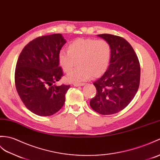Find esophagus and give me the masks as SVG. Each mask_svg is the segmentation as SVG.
<instances>
[{
    "mask_svg": "<svg viewBox=\"0 0 160 160\" xmlns=\"http://www.w3.org/2000/svg\"><path fill=\"white\" fill-rule=\"evenodd\" d=\"M84 85H85V84L84 83H74L73 84L74 87H82Z\"/></svg>",
    "mask_w": 160,
    "mask_h": 160,
    "instance_id": "1",
    "label": "esophagus"
}]
</instances>
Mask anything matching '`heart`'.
I'll return each mask as SVG.
<instances>
[{
  "label": "heart",
  "mask_w": 160,
  "mask_h": 160,
  "mask_svg": "<svg viewBox=\"0 0 160 160\" xmlns=\"http://www.w3.org/2000/svg\"><path fill=\"white\" fill-rule=\"evenodd\" d=\"M110 56V46L106 41L80 38L69 44L68 51L59 52L58 61L65 73L71 72L77 62L78 67L69 73L66 79L78 82L104 73L109 65Z\"/></svg>",
  "instance_id": "obj_1"
}]
</instances>
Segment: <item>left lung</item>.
Returning <instances> with one entry per match:
<instances>
[{"instance_id":"left-lung-1","label":"left lung","mask_w":160,"mask_h":160,"mask_svg":"<svg viewBox=\"0 0 160 160\" xmlns=\"http://www.w3.org/2000/svg\"><path fill=\"white\" fill-rule=\"evenodd\" d=\"M98 36L110 44L111 56L108 68L93 82L97 93L90 106L101 114H113L128 106L138 91L140 63L133 48L124 38L110 34Z\"/></svg>"}]
</instances>
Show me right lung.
Here are the masks:
<instances>
[{
  "instance_id": "right-lung-1",
  "label": "right lung",
  "mask_w": 160,
  "mask_h": 160,
  "mask_svg": "<svg viewBox=\"0 0 160 160\" xmlns=\"http://www.w3.org/2000/svg\"><path fill=\"white\" fill-rule=\"evenodd\" d=\"M65 43L61 34L39 37L23 48L18 59L17 92L25 106L39 116H51L64 105L70 86L54 83L62 76L58 54Z\"/></svg>"
}]
</instances>
